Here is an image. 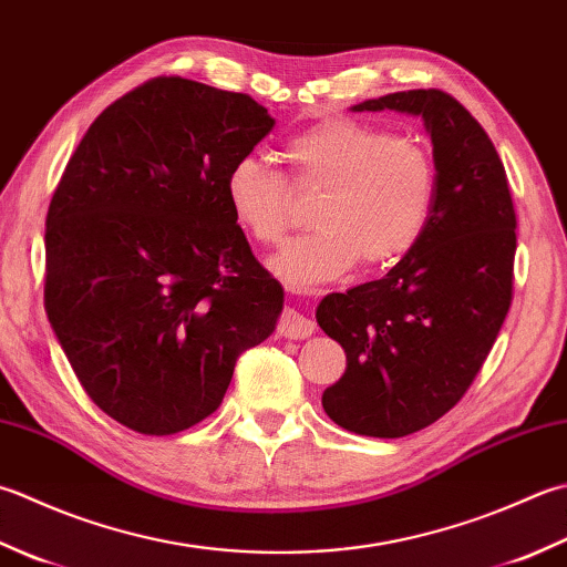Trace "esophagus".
<instances>
[{"mask_svg":"<svg viewBox=\"0 0 567 567\" xmlns=\"http://www.w3.org/2000/svg\"><path fill=\"white\" fill-rule=\"evenodd\" d=\"M277 331L285 339H307L315 331V321L299 315L292 307H285L280 319H277Z\"/></svg>","mask_w":567,"mask_h":567,"instance_id":"1","label":"esophagus"}]
</instances>
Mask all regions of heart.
Listing matches in <instances>:
<instances>
[{
  "mask_svg": "<svg viewBox=\"0 0 567 567\" xmlns=\"http://www.w3.org/2000/svg\"><path fill=\"white\" fill-rule=\"evenodd\" d=\"M282 157L299 192L321 188L319 228L272 258L275 275L290 287L339 280L359 260L388 268L423 240L437 202V164L425 144L331 117L287 140ZM226 202L255 243L275 246L292 220L295 192L275 166L243 157L228 169Z\"/></svg>",
  "mask_w": 567,
  "mask_h": 567,
  "instance_id": "heart-1",
  "label": "heart"
}]
</instances>
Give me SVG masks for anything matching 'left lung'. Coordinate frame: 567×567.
<instances>
[{
	"label": "left lung",
	"mask_w": 567,
	"mask_h": 567,
	"mask_svg": "<svg viewBox=\"0 0 567 567\" xmlns=\"http://www.w3.org/2000/svg\"><path fill=\"white\" fill-rule=\"evenodd\" d=\"M353 110L423 115L437 202L423 240L391 272L321 299L319 327L347 351L321 405L357 435L405 437L450 413L489 357L514 299L516 210L489 135L445 91Z\"/></svg>",
	"instance_id": "8db88e82"
}]
</instances>
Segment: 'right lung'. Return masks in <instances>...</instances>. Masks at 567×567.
<instances>
[{
    "instance_id": "1",
    "label": "right lung",
    "mask_w": 567,
    "mask_h": 567,
    "mask_svg": "<svg viewBox=\"0 0 567 567\" xmlns=\"http://www.w3.org/2000/svg\"><path fill=\"white\" fill-rule=\"evenodd\" d=\"M272 127L246 93L152 78L95 117L51 196L43 307L83 391L140 435L216 413L282 312L226 202Z\"/></svg>"
}]
</instances>
